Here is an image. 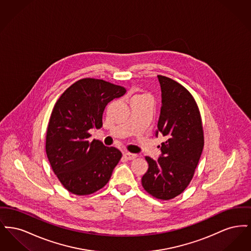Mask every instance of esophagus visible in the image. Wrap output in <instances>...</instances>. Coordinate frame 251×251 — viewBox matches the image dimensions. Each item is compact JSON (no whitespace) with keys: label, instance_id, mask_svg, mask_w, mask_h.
Masks as SVG:
<instances>
[{"label":"esophagus","instance_id":"obj_1","mask_svg":"<svg viewBox=\"0 0 251 251\" xmlns=\"http://www.w3.org/2000/svg\"><path fill=\"white\" fill-rule=\"evenodd\" d=\"M124 156L127 160H133L135 158H137V154H134V153H131V152H124Z\"/></svg>","mask_w":251,"mask_h":251}]
</instances>
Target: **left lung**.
<instances>
[{
	"label": "left lung",
	"instance_id": "left-lung-1",
	"mask_svg": "<svg viewBox=\"0 0 251 251\" xmlns=\"http://www.w3.org/2000/svg\"><path fill=\"white\" fill-rule=\"evenodd\" d=\"M162 107L158 132L165 136L158 160L146 156L148 171L142 177L144 189L158 200L168 201L189 185L204 146L202 121L191 93L178 82L158 75Z\"/></svg>",
	"mask_w": 251,
	"mask_h": 251
}]
</instances>
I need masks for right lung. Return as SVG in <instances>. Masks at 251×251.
<instances>
[{
    "label": "right lung",
    "mask_w": 251,
    "mask_h": 251,
    "mask_svg": "<svg viewBox=\"0 0 251 251\" xmlns=\"http://www.w3.org/2000/svg\"><path fill=\"white\" fill-rule=\"evenodd\" d=\"M126 93L123 86L84 78L60 96L49 120L46 153L62 185L74 195L93 194L106 185L122 153L100 140L89 141V130L102 126L108 103Z\"/></svg>",
    "instance_id": "obj_1"
}]
</instances>
